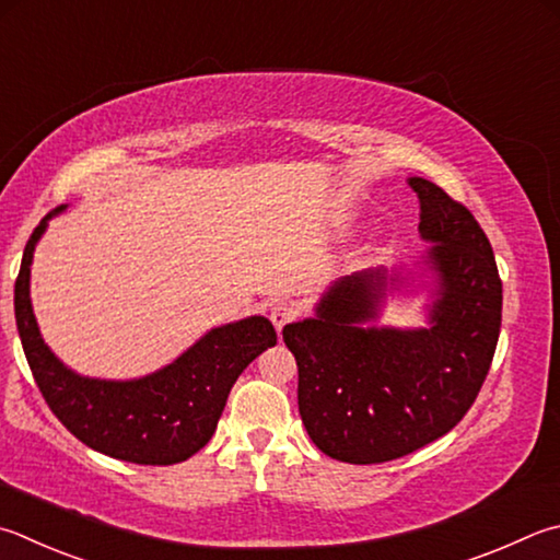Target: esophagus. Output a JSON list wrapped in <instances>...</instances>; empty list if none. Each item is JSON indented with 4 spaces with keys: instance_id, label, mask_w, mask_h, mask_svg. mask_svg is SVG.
<instances>
[{
    "instance_id": "34e87169",
    "label": "esophagus",
    "mask_w": 560,
    "mask_h": 560,
    "mask_svg": "<svg viewBox=\"0 0 560 560\" xmlns=\"http://www.w3.org/2000/svg\"><path fill=\"white\" fill-rule=\"evenodd\" d=\"M299 315V308L293 306V303H289V301H277L271 306V311H269V318H271V323L277 325V328L281 330L283 325H289L293 318H296Z\"/></svg>"
}]
</instances>
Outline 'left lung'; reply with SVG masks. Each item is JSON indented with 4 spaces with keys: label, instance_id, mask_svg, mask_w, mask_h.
Instances as JSON below:
<instances>
[{
    "label": "left lung",
    "instance_id": "obj_1",
    "mask_svg": "<svg viewBox=\"0 0 560 560\" xmlns=\"http://www.w3.org/2000/svg\"><path fill=\"white\" fill-rule=\"evenodd\" d=\"M409 183L421 200V235L435 242L425 259L439 277L431 328H360L377 315L382 271L338 281L318 303V318L283 328L311 441L352 465L396 460L455 429L500 338L502 279L480 222L435 183Z\"/></svg>",
    "mask_w": 560,
    "mask_h": 560
}]
</instances>
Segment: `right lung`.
Instances as JSON below:
<instances>
[{"instance_id":"right-lung-1","label":"right lung","mask_w":560,"mask_h":560,"mask_svg":"<svg viewBox=\"0 0 560 560\" xmlns=\"http://www.w3.org/2000/svg\"><path fill=\"white\" fill-rule=\"evenodd\" d=\"M48 218L28 237L14 283L19 338L40 396L56 419L97 453L137 465L188 460L215 433L232 384L254 358L277 345V330L267 318L254 315L210 330L174 364L144 380L78 377L40 340L28 299L34 247Z\"/></svg>"}]
</instances>
